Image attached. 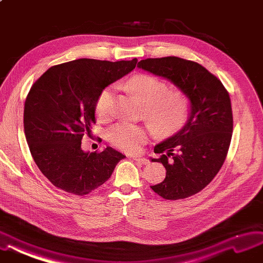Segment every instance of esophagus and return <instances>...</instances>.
Listing matches in <instances>:
<instances>
[{"label": "esophagus", "mask_w": 263, "mask_h": 263, "mask_svg": "<svg viewBox=\"0 0 263 263\" xmlns=\"http://www.w3.org/2000/svg\"><path fill=\"white\" fill-rule=\"evenodd\" d=\"M135 161H137V162H139V163H141V164H148L149 163V160H147L146 158H143V157H140V156H133L132 157Z\"/></svg>", "instance_id": "obj_1"}]
</instances>
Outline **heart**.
Returning a JSON list of instances; mask_svg holds the SVG:
<instances>
[{
	"instance_id": "1",
	"label": "heart",
	"mask_w": 263,
	"mask_h": 263,
	"mask_svg": "<svg viewBox=\"0 0 263 263\" xmlns=\"http://www.w3.org/2000/svg\"><path fill=\"white\" fill-rule=\"evenodd\" d=\"M127 88L143 105L144 117L157 134L167 136L177 132L187 122L190 111L188 98L179 92H170V87L156 77L140 75L130 79ZM99 119L107 121L114 115L113 92L104 89L96 102ZM149 130L143 125L120 122L108 128L106 138L123 151L139 150L147 141Z\"/></svg>"
}]
</instances>
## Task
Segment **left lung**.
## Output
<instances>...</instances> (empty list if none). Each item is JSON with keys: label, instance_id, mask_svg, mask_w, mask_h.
Segmentation results:
<instances>
[{"label": "left lung", "instance_id": "left-lung-1", "mask_svg": "<svg viewBox=\"0 0 263 263\" xmlns=\"http://www.w3.org/2000/svg\"><path fill=\"white\" fill-rule=\"evenodd\" d=\"M137 66L165 78L189 100L187 122L176 134L158 143L155 153L166 170L153 192L168 200L193 196L202 190L222 167L233 133V113L229 92L202 65L176 57L147 59Z\"/></svg>", "mask_w": 263, "mask_h": 263}]
</instances>
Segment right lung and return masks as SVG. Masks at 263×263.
Masks as SVG:
<instances>
[{
  "mask_svg": "<svg viewBox=\"0 0 263 263\" xmlns=\"http://www.w3.org/2000/svg\"><path fill=\"white\" fill-rule=\"evenodd\" d=\"M137 62L79 59L50 67L32 85L24 108L26 140L35 164L55 187L87 195L104 184L126 158L111 147L86 152L81 139L96 124L98 97Z\"/></svg>",
  "mask_w": 263,
  "mask_h": 263,
  "instance_id": "obj_1",
  "label": "right lung"
}]
</instances>
